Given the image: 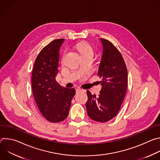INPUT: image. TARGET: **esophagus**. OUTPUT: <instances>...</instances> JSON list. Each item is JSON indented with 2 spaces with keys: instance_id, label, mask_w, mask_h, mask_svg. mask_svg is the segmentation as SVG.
<instances>
[{
  "instance_id": "esophagus-1",
  "label": "esophagus",
  "mask_w": 160,
  "mask_h": 160,
  "mask_svg": "<svg viewBox=\"0 0 160 160\" xmlns=\"http://www.w3.org/2000/svg\"><path fill=\"white\" fill-rule=\"evenodd\" d=\"M82 90H83L82 88H80V87H78V88L76 89V92H80V91H82Z\"/></svg>"
}]
</instances>
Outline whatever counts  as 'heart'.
<instances>
[{
	"mask_svg": "<svg viewBox=\"0 0 160 160\" xmlns=\"http://www.w3.org/2000/svg\"><path fill=\"white\" fill-rule=\"evenodd\" d=\"M77 49L81 55L83 56H92L94 55V51L90 45L85 42H82L77 45Z\"/></svg>",
	"mask_w": 160,
	"mask_h": 160,
	"instance_id": "heart-1",
	"label": "heart"
}]
</instances>
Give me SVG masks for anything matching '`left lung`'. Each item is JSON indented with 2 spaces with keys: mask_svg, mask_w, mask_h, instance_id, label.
<instances>
[{
  "mask_svg": "<svg viewBox=\"0 0 160 160\" xmlns=\"http://www.w3.org/2000/svg\"><path fill=\"white\" fill-rule=\"evenodd\" d=\"M100 40L103 50L98 73L102 78V88L98 97L87 91L86 109L91 119L104 123L115 117L121 108L127 92L128 73L120 51L109 40Z\"/></svg>",
  "mask_w": 160,
  "mask_h": 160,
  "instance_id": "left-lung-1",
  "label": "left lung"
}]
</instances>
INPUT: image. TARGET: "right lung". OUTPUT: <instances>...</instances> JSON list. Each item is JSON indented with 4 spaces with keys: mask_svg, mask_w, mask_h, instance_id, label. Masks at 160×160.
I'll list each match as a JSON object with an SVG mask.
<instances>
[{
    "mask_svg": "<svg viewBox=\"0 0 160 160\" xmlns=\"http://www.w3.org/2000/svg\"><path fill=\"white\" fill-rule=\"evenodd\" d=\"M64 39H56L43 48L37 56L32 75L36 104L47 120L58 123L69 114L75 88H64L56 80L58 73L59 49Z\"/></svg>",
    "mask_w": 160,
    "mask_h": 160,
    "instance_id": "add662e5",
    "label": "right lung"
}]
</instances>
